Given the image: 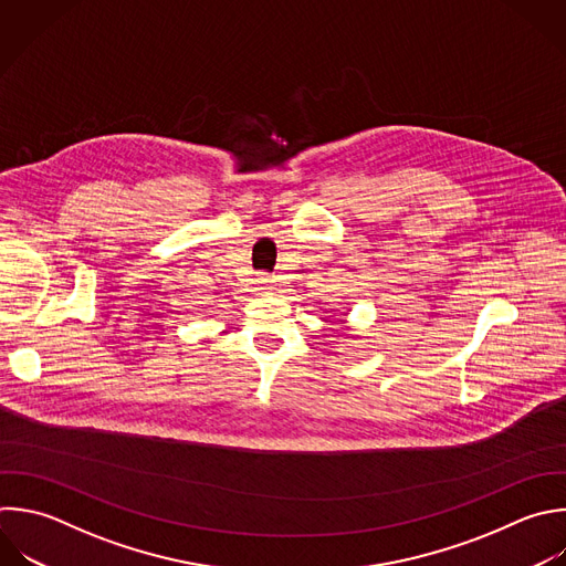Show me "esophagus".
Segmentation results:
<instances>
[{"mask_svg":"<svg viewBox=\"0 0 566 566\" xmlns=\"http://www.w3.org/2000/svg\"><path fill=\"white\" fill-rule=\"evenodd\" d=\"M272 283H274V276H272V274H268V272L256 274V285H259L261 290H268Z\"/></svg>","mask_w":566,"mask_h":566,"instance_id":"obj_1","label":"esophagus"}]
</instances>
